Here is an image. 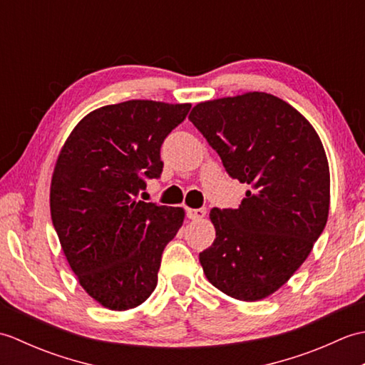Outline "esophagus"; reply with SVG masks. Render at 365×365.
<instances>
[{
  "mask_svg": "<svg viewBox=\"0 0 365 365\" xmlns=\"http://www.w3.org/2000/svg\"><path fill=\"white\" fill-rule=\"evenodd\" d=\"M187 215H188V218L192 220V221L202 220V218H205V215H207V208L205 207H202V208H190Z\"/></svg>",
  "mask_w": 365,
  "mask_h": 365,
  "instance_id": "obj_1",
  "label": "esophagus"
}]
</instances>
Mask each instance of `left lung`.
Segmentation results:
<instances>
[{"mask_svg": "<svg viewBox=\"0 0 365 365\" xmlns=\"http://www.w3.org/2000/svg\"><path fill=\"white\" fill-rule=\"evenodd\" d=\"M190 120L226 173L251 187L237 208H212L216 238L199 254L200 265L232 298H267L302 265L327 226L323 144L306 118L265 92L199 103Z\"/></svg>", "mask_w": 365, "mask_h": 365, "instance_id": "left-lung-1", "label": "left lung"}]
</instances>
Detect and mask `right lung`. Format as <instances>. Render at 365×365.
<instances>
[{"label": "right lung", "instance_id": "add662e5", "mask_svg": "<svg viewBox=\"0 0 365 365\" xmlns=\"http://www.w3.org/2000/svg\"><path fill=\"white\" fill-rule=\"evenodd\" d=\"M190 108L152 100L98 108L58 157L50 190L54 230L83 289L111 311L150 297L161 254L183 222V208L136 197L147 178L161 175V145Z\"/></svg>", "mask_w": 365, "mask_h": 365}]
</instances>
